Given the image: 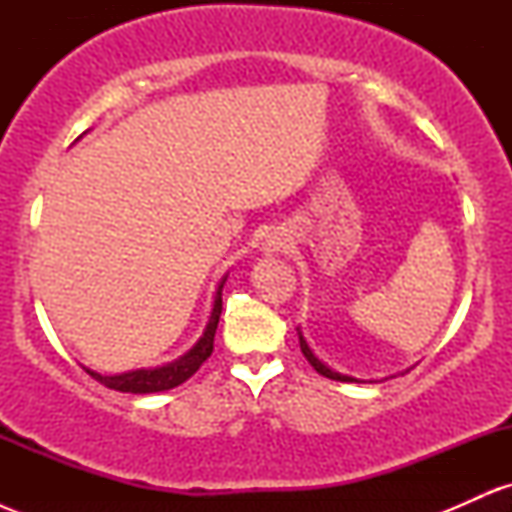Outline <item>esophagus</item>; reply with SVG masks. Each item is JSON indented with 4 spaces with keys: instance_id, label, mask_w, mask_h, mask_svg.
<instances>
[{
    "instance_id": "esophagus-1",
    "label": "esophagus",
    "mask_w": 512,
    "mask_h": 512,
    "mask_svg": "<svg viewBox=\"0 0 512 512\" xmlns=\"http://www.w3.org/2000/svg\"><path fill=\"white\" fill-rule=\"evenodd\" d=\"M269 245H272V250H279V248H281L279 240H272V243H269Z\"/></svg>"
}]
</instances>
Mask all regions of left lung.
I'll list each match as a JSON object with an SVG mask.
<instances>
[{"label":"left lung","mask_w":512,"mask_h":512,"mask_svg":"<svg viewBox=\"0 0 512 512\" xmlns=\"http://www.w3.org/2000/svg\"><path fill=\"white\" fill-rule=\"evenodd\" d=\"M298 339H301V351H303V356L308 358V363L310 366H313L317 373L320 375H325V378H330V380H339V383H354V378H349V375H342V373H334V370H330L325 366V363L322 361H317L315 358V354L313 351H310V346L305 344V339H303V334H298Z\"/></svg>","instance_id":"left-lung-1"}]
</instances>
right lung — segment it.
<instances>
[{
  "instance_id": "1",
  "label": "right lung",
  "mask_w": 512,
  "mask_h": 512,
  "mask_svg": "<svg viewBox=\"0 0 512 512\" xmlns=\"http://www.w3.org/2000/svg\"><path fill=\"white\" fill-rule=\"evenodd\" d=\"M226 284V279L219 284V291H216L214 298V310H211L209 325L204 330L202 339L187 351L185 356L178 358V361L168 363L163 368H154V370H132V373H122V375H101L93 373V370H86L93 380L110 387V390H120V392H132V395H149V392H163L170 390V387H178L185 383L187 378L197 373L199 366L211 356L214 351V334L216 327H219V317H221V289Z\"/></svg>"
}]
</instances>
